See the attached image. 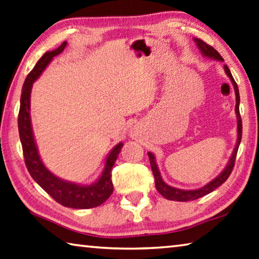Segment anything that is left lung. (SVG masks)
<instances>
[{
	"instance_id": "1",
	"label": "left lung",
	"mask_w": 259,
	"mask_h": 259,
	"mask_svg": "<svg viewBox=\"0 0 259 259\" xmlns=\"http://www.w3.org/2000/svg\"><path fill=\"white\" fill-rule=\"evenodd\" d=\"M194 41L197 44V48L200 51V53L208 59H213L216 61H224L222 56L220 55V53L215 49L211 48L208 44H206L205 41H203L199 38H194ZM224 71L227 73V76L230 78L231 80L233 88H234V93H236V114H237V123H238V138H237V144L236 147H234L231 157H230L229 162L227 164V166L224 167V170L220 173V175L213 179L210 182H208L207 185H205L204 187L198 188V189H192V190H183V189H179V188H175L168 186L167 183L164 182L162 179L161 172L158 170V166L156 164V161H155V156L152 153H148L149 156V162H150V166H152V171L155 178V187H156L157 191L161 194L163 197H165L168 200H176V201H189V200H195L198 199L200 197H203L205 195L209 194L213 190H215L216 188H219L222 183L227 181V179L231 175V172L233 170L234 166V162H236V157H237V153H238V148L239 145H240L241 142V136H242V121H241V116H240V112H239V104H240V96H239V89H238V84L234 81V79L231 74V71H230L228 65H224Z\"/></svg>"
}]
</instances>
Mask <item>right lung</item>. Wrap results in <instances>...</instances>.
I'll list each match as a JSON object with an SVG mask.
<instances>
[{
    "label": "right lung",
    "instance_id": "obj_1",
    "mask_svg": "<svg viewBox=\"0 0 259 259\" xmlns=\"http://www.w3.org/2000/svg\"><path fill=\"white\" fill-rule=\"evenodd\" d=\"M67 41H63L58 49L49 51L37 61L34 69L28 74L22 86L20 97V110L18 116V128L22 152L25 156V163L31 178L58 201L59 204L70 208L84 209L93 208L102 205L113 192V183L111 180V172L116 161L123 144L115 145L110 154L107 155L104 170L97 180L92 185L82 186L78 183L65 181L63 179L54 176L41 162L38 148L35 142L30 120V94L32 83L43 73L46 67L51 63L56 55L62 53L67 46Z\"/></svg>",
    "mask_w": 259,
    "mask_h": 259
}]
</instances>
